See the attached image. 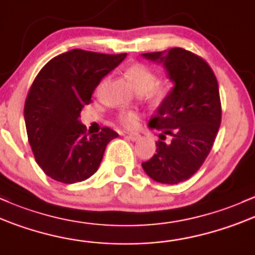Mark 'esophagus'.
<instances>
[{
	"label": "esophagus",
	"instance_id": "obj_1",
	"mask_svg": "<svg viewBox=\"0 0 255 255\" xmlns=\"http://www.w3.org/2000/svg\"><path fill=\"white\" fill-rule=\"evenodd\" d=\"M127 137L128 139H131V141H137V139L139 138V133L138 132H130V133H128Z\"/></svg>",
	"mask_w": 255,
	"mask_h": 255
}]
</instances>
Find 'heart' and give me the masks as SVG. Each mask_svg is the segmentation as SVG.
<instances>
[{
	"label": "heart",
	"mask_w": 255,
	"mask_h": 255,
	"mask_svg": "<svg viewBox=\"0 0 255 255\" xmlns=\"http://www.w3.org/2000/svg\"><path fill=\"white\" fill-rule=\"evenodd\" d=\"M125 76L130 81L137 93H144V95L154 102H161L170 95L172 90V83L166 78H156L153 70L142 62H135L128 66L125 70ZM105 81L97 85V91L102 88ZM118 122L122 127L132 128L138 122V114L132 111L122 112L118 116Z\"/></svg>",
	"instance_id": "obj_1"
}]
</instances>
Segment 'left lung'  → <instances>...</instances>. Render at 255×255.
<instances>
[{"mask_svg":"<svg viewBox=\"0 0 255 255\" xmlns=\"http://www.w3.org/2000/svg\"><path fill=\"white\" fill-rule=\"evenodd\" d=\"M143 56L162 62L174 88L149 120L160 139L142 167L154 181L178 184L197 172L213 147L222 122L218 82L205 59L183 48Z\"/></svg>","mask_w":255,"mask_h":255,"instance_id":"8db88e82","label":"left lung"}]
</instances>
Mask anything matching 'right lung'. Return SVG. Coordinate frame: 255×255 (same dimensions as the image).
<instances>
[{"instance_id":"1","label":"right lung","mask_w":255,"mask_h":255,"mask_svg":"<svg viewBox=\"0 0 255 255\" xmlns=\"http://www.w3.org/2000/svg\"><path fill=\"white\" fill-rule=\"evenodd\" d=\"M125 56L73 49L51 59L36 76L25 101V125L37 164L50 178L65 184L85 181L118 137L110 128L88 136L78 118L101 79Z\"/></svg>"}]
</instances>
